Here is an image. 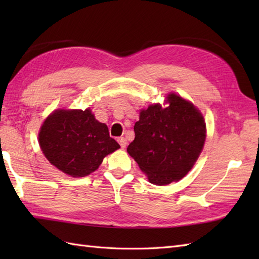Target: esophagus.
<instances>
[{
  "instance_id": "34e87169",
  "label": "esophagus",
  "mask_w": 259,
  "mask_h": 259,
  "mask_svg": "<svg viewBox=\"0 0 259 259\" xmlns=\"http://www.w3.org/2000/svg\"><path fill=\"white\" fill-rule=\"evenodd\" d=\"M118 142H119V145H120L121 148H122V149H124V148L126 147V144H128V142H126V140H125V138H123V137H120V138H118Z\"/></svg>"
}]
</instances>
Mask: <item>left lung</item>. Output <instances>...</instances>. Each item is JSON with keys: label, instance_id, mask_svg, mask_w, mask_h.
<instances>
[{"label": "left lung", "instance_id": "1", "mask_svg": "<svg viewBox=\"0 0 259 259\" xmlns=\"http://www.w3.org/2000/svg\"><path fill=\"white\" fill-rule=\"evenodd\" d=\"M168 107L142 109L134 126L135 140L126 148L153 185L166 186L190 171L206 140V122L190 101L169 93Z\"/></svg>", "mask_w": 259, "mask_h": 259}]
</instances>
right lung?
I'll return each mask as SVG.
<instances>
[{
	"mask_svg": "<svg viewBox=\"0 0 259 259\" xmlns=\"http://www.w3.org/2000/svg\"><path fill=\"white\" fill-rule=\"evenodd\" d=\"M38 145L51 164L74 178L96 171L104 157L120 148L90 109L54 110L41 125Z\"/></svg>",
	"mask_w": 259,
	"mask_h": 259,
	"instance_id": "add662e5",
	"label": "right lung"
}]
</instances>
